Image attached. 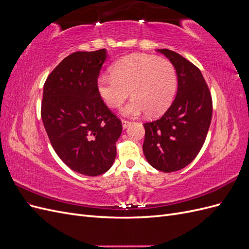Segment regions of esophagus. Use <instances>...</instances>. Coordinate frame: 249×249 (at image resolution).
<instances>
[{
    "label": "esophagus",
    "mask_w": 249,
    "mask_h": 249,
    "mask_svg": "<svg viewBox=\"0 0 249 249\" xmlns=\"http://www.w3.org/2000/svg\"><path fill=\"white\" fill-rule=\"evenodd\" d=\"M122 124H123L124 129H126L127 126H130L132 124V123L131 122H127V120H122Z\"/></svg>",
    "instance_id": "1"
}]
</instances>
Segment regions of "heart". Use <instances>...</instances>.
Segmentation results:
<instances>
[{
    "instance_id": "1",
    "label": "heart",
    "mask_w": 249,
    "mask_h": 249,
    "mask_svg": "<svg viewBox=\"0 0 249 249\" xmlns=\"http://www.w3.org/2000/svg\"><path fill=\"white\" fill-rule=\"evenodd\" d=\"M111 76H101L96 89L110 108H118L130 94L131 101L122 109L125 116L143 113L159 115L166 110L178 87L176 67L168 59L147 54H131L111 66Z\"/></svg>"
}]
</instances>
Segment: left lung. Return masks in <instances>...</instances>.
Masks as SVG:
<instances>
[{
    "label": "left lung",
    "mask_w": 249,
    "mask_h": 249,
    "mask_svg": "<svg viewBox=\"0 0 249 249\" xmlns=\"http://www.w3.org/2000/svg\"><path fill=\"white\" fill-rule=\"evenodd\" d=\"M157 51L175 65L178 91L162 117L143 124L142 149L154 168L172 172L186 167L198 155L212 118V97L196 66L173 51Z\"/></svg>",
    "instance_id": "8db88e82"
}]
</instances>
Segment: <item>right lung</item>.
I'll list each match as a JSON object with an SVG mask.
<instances>
[{
  "label": "right lung",
  "instance_id": "add662e5",
  "mask_svg": "<svg viewBox=\"0 0 249 249\" xmlns=\"http://www.w3.org/2000/svg\"><path fill=\"white\" fill-rule=\"evenodd\" d=\"M107 57L106 49L72 53L43 86L41 119L53 148L71 170L89 177L111 168L123 131L96 89Z\"/></svg>",
  "mask_w": 249,
  "mask_h": 249
}]
</instances>
